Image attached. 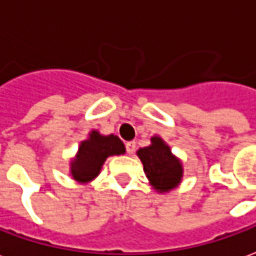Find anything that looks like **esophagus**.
I'll return each instance as SVG.
<instances>
[{
  "label": "esophagus",
  "instance_id": "1",
  "mask_svg": "<svg viewBox=\"0 0 256 256\" xmlns=\"http://www.w3.org/2000/svg\"><path fill=\"white\" fill-rule=\"evenodd\" d=\"M126 151H128V154H130V155H133V154L136 152V141H128V142H126Z\"/></svg>",
  "mask_w": 256,
  "mask_h": 256
}]
</instances>
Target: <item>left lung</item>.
<instances>
[{"mask_svg":"<svg viewBox=\"0 0 256 256\" xmlns=\"http://www.w3.org/2000/svg\"><path fill=\"white\" fill-rule=\"evenodd\" d=\"M142 162L144 172L150 183L159 192H166L178 187L183 178V166L160 137L151 138V146L137 151Z\"/></svg>","mask_w":256,"mask_h":256,"instance_id":"8db88e82","label":"left lung"}]
</instances>
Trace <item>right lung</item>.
Wrapping results in <instances>:
<instances>
[{"mask_svg":"<svg viewBox=\"0 0 256 256\" xmlns=\"http://www.w3.org/2000/svg\"><path fill=\"white\" fill-rule=\"evenodd\" d=\"M124 152V144L118 136H102L92 130L88 138L80 142L78 155L70 162V174L78 183H88L100 174L108 156Z\"/></svg>","mask_w":256,"mask_h":256,"instance_id":"obj_1","label":"right lung"}]
</instances>
